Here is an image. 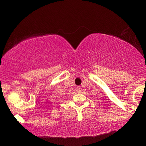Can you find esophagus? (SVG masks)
Wrapping results in <instances>:
<instances>
[{"mask_svg":"<svg viewBox=\"0 0 146 146\" xmlns=\"http://www.w3.org/2000/svg\"><path fill=\"white\" fill-rule=\"evenodd\" d=\"M81 87L80 86H76V91H77V92H80L81 91Z\"/></svg>","mask_w":146,"mask_h":146,"instance_id":"1","label":"esophagus"}]
</instances>
